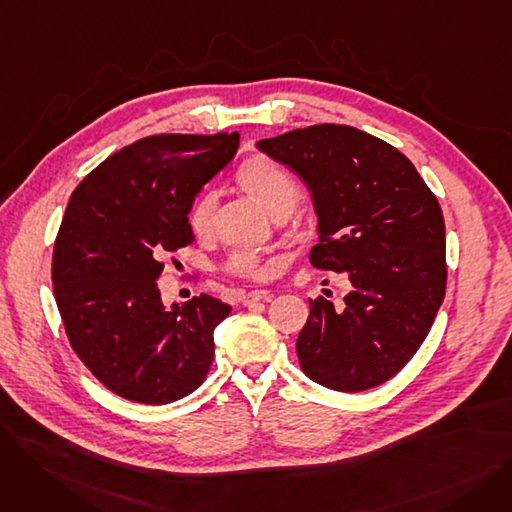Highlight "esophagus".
Masks as SVG:
<instances>
[{
    "instance_id": "obj_1",
    "label": "esophagus",
    "mask_w": 512,
    "mask_h": 512,
    "mask_svg": "<svg viewBox=\"0 0 512 512\" xmlns=\"http://www.w3.org/2000/svg\"><path fill=\"white\" fill-rule=\"evenodd\" d=\"M272 299V292L270 290H251L247 294H242V305L249 307L257 301H270Z\"/></svg>"
}]
</instances>
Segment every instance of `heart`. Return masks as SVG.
<instances>
[{
    "instance_id": "1",
    "label": "heart",
    "mask_w": 512,
    "mask_h": 512,
    "mask_svg": "<svg viewBox=\"0 0 512 512\" xmlns=\"http://www.w3.org/2000/svg\"><path fill=\"white\" fill-rule=\"evenodd\" d=\"M234 180L242 193H247L255 203H259L274 220L286 218V215L299 203L301 184L286 166L270 155L255 153L249 155L238 166ZM215 209L218 199L213 193L199 195L186 213V224L197 238H209L215 226ZM228 272L247 278V280H265L272 276V265L261 263L257 257L238 253L228 261Z\"/></svg>"
}]
</instances>
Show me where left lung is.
Masks as SVG:
<instances>
[{"instance_id":"1","label":"left lung","mask_w":512,"mask_h":512,"mask_svg":"<svg viewBox=\"0 0 512 512\" xmlns=\"http://www.w3.org/2000/svg\"><path fill=\"white\" fill-rule=\"evenodd\" d=\"M257 147L309 186L319 220L311 263L351 282L344 309L309 299L297 340L301 369L338 392L388 382L413 359L444 301L436 195L396 147L353 126L315 124Z\"/></svg>"}]
</instances>
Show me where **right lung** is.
<instances>
[{"label": "right lung", "instance_id": "obj_1", "mask_svg": "<svg viewBox=\"0 0 512 512\" xmlns=\"http://www.w3.org/2000/svg\"><path fill=\"white\" fill-rule=\"evenodd\" d=\"M236 149L238 132L153 134L107 157L68 201L53 294L78 359L126 400L168 405L207 378L232 307L201 294L166 309L155 280L193 242L188 207Z\"/></svg>", "mask_w": 512, "mask_h": 512}]
</instances>
